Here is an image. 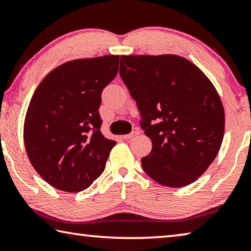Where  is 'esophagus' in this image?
<instances>
[{
  "label": "esophagus",
  "mask_w": 251,
  "mask_h": 251,
  "mask_svg": "<svg viewBox=\"0 0 251 251\" xmlns=\"http://www.w3.org/2000/svg\"><path fill=\"white\" fill-rule=\"evenodd\" d=\"M136 135H138V131H131L130 134H127V135H124V136H123V138H124V139H130V138L135 137Z\"/></svg>",
  "instance_id": "esophagus-1"
}]
</instances>
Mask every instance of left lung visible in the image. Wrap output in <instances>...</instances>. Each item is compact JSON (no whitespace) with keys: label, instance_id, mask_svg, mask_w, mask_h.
Returning a JSON list of instances; mask_svg holds the SVG:
<instances>
[{"label":"left lung","instance_id":"8db88e82","mask_svg":"<svg viewBox=\"0 0 251 251\" xmlns=\"http://www.w3.org/2000/svg\"><path fill=\"white\" fill-rule=\"evenodd\" d=\"M120 75L136 100L152 147L142 158L151 179L184 187L201 176L222 146L224 106L209 78L177 55H122Z\"/></svg>","mask_w":251,"mask_h":251}]
</instances>
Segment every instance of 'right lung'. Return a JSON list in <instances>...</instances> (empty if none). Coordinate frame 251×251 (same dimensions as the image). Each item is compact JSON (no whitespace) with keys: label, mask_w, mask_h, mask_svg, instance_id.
Wrapping results in <instances>:
<instances>
[{"label":"right lung","mask_w":251,"mask_h":251,"mask_svg":"<svg viewBox=\"0 0 251 251\" xmlns=\"http://www.w3.org/2000/svg\"><path fill=\"white\" fill-rule=\"evenodd\" d=\"M120 56L66 62L45 76L29 101L24 145L34 169L54 188L78 193L104 172L116 142L100 133L101 92Z\"/></svg>","instance_id":"1"}]
</instances>
